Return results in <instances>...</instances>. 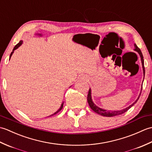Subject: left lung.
I'll return each mask as SVG.
<instances>
[{
  "instance_id": "1",
  "label": "left lung",
  "mask_w": 152,
  "mask_h": 152,
  "mask_svg": "<svg viewBox=\"0 0 152 152\" xmlns=\"http://www.w3.org/2000/svg\"><path fill=\"white\" fill-rule=\"evenodd\" d=\"M134 51H137V52L139 53L140 55V59H141V61H142V69H143V73H144V76L145 74V69H144V57L142 56V53L141 51L140 50V48H138L136 44H134ZM141 89V91H142ZM141 94V91L140 93V95L138 96V99L135 101L133 104L131 105H130L129 106H128L126 108H124L123 110H114V111H112V110H106L104 109H102L101 108L98 107L97 106H96L94 103H93V101H92V99H91V89H89V92H88V104L90 106V108H91L93 111L95 112H96V114H98L99 115H101L102 116H106V117H112V116H115V115H121L122 114H124V113L127 112L129 109L131 108L132 106H133L135 103L137 102V101L139 99L140 96Z\"/></svg>"
}]
</instances>
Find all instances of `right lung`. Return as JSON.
Returning a JSON list of instances; mask_svg holds the SVG:
<instances>
[{"label":"right lung","mask_w":152,"mask_h":152,"mask_svg":"<svg viewBox=\"0 0 152 152\" xmlns=\"http://www.w3.org/2000/svg\"><path fill=\"white\" fill-rule=\"evenodd\" d=\"M22 43H23V41L22 40H20V41H19V42L18 44H16L15 45V47L14 48V49H13V50H12V52L11 53V54H10V58H11V57H12V54H13V53H14V50H15L16 49H17V48H18L19 46H21V45L22 44ZM63 103L64 102H63L62 103V104H61V107H60V108L59 109V110H58L56 112H55L54 113V114H52V115H50V116H51V115H55V114H57V113H58V112H59V111H61V110H62V108H63Z\"/></svg>","instance_id":"obj_1"}]
</instances>
